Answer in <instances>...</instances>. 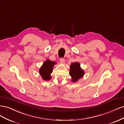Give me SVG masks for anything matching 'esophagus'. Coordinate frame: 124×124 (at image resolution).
I'll return each instance as SVG.
<instances>
[{
    "mask_svg": "<svg viewBox=\"0 0 124 124\" xmlns=\"http://www.w3.org/2000/svg\"><path fill=\"white\" fill-rule=\"evenodd\" d=\"M60 62H61L62 63H64L65 62V59L62 58H60Z\"/></svg>",
    "mask_w": 124,
    "mask_h": 124,
    "instance_id": "obj_1",
    "label": "esophagus"
}]
</instances>
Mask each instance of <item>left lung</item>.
I'll list each match as a JSON object with an SVG mask.
<instances>
[{
    "instance_id": "left-lung-1",
    "label": "left lung",
    "mask_w": 124,
    "mask_h": 124,
    "mask_svg": "<svg viewBox=\"0 0 124 124\" xmlns=\"http://www.w3.org/2000/svg\"><path fill=\"white\" fill-rule=\"evenodd\" d=\"M78 62L72 63L70 65L69 74L72 78V82H76L84 74V71L80 67Z\"/></svg>"
}]
</instances>
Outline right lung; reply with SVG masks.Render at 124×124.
<instances>
[{"mask_svg":"<svg viewBox=\"0 0 124 124\" xmlns=\"http://www.w3.org/2000/svg\"><path fill=\"white\" fill-rule=\"evenodd\" d=\"M55 64V62L51 61L48 59L43 63V65L39 70V72L43 79L44 80L51 79V77L50 76V74L53 72V67Z\"/></svg>","mask_w":124,"mask_h":124,"instance_id":"add662e5","label":"right lung"}]
</instances>
